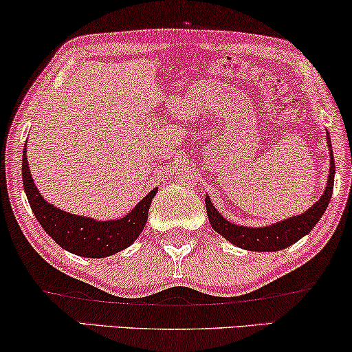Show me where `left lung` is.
<instances>
[{"mask_svg":"<svg viewBox=\"0 0 352 352\" xmlns=\"http://www.w3.org/2000/svg\"><path fill=\"white\" fill-rule=\"evenodd\" d=\"M327 145L330 148V174L327 178V186L324 195L316 204L305 212V214L292 217V219L282 220L279 223L263 226V228H249V226H237L234 223L225 220L220 215V212L215 209L209 196L206 197V209L207 217L212 228L221 236L226 237L232 244L245 250L255 252H276L282 250L285 247L295 244L296 241L308 234L313 230L316 223L322 219L324 212L329 206L331 192H333V177H335V161L333 153H331L330 137L327 133Z\"/></svg>","mask_w":352,"mask_h":352,"instance_id":"left-lung-1","label":"left lung"}]
</instances>
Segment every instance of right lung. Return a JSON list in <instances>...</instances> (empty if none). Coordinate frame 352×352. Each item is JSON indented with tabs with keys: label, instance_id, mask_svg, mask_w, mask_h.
Here are the masks:
<instances>
[{
	"label": "right lung",
	"instance_id": "right-lung-1",
	"mask_svg": "<svg viewBox=\"0 0 352 352\" xmlns=\"http://www.w3.org/2000/svg\"><path fill=\"white\" fill-rule=\"evenodd\" d=\"M22 178L30 207L44 231L62 249L87 258H103L127 249L146 225L148 210L157 191L155 188L148 192L124 219L97 221L89 217L73 215L57 209L39 195L28 169L27 146L22 156Z\"/></svg>",
	"mask_w": 352,
	"mask_h": 352
}]
</instances>
